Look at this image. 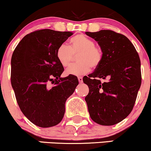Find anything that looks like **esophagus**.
I'll list each match as a JSON object with an SVG mask.
<instances>
[{"instance_id": "obj_1", "label": "esophagus", "mask_w": 151, "mask_h": 151, "mask_svg": "<svg viewBox=\"0 0 151 151\" xmlns=\"http://www.w3.org/2000/svg\"><path fill=\"white\" fill-rule=\"evenodd\" d=\"M78 79L79 83H81L83 82V78L81 77V76H79V77H78Z\"/></svg>"}]
</instances>
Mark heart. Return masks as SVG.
Segmentation results:
<instances>
[{
    "label": "heart",
    "instance_id": "1",
    "mask_svg": "<svg viewBox=\"0 0 151 151\" xmlns=\"http://www.w3.org/2000/svg\"><path fill=\"white\" fill-rule=\"evenodd\" d=\"M77 56L78 63L72 65L65 70L66 76H82L90 71L91 68H96L101 64L103 52L99 47L95 45L93 40L83 35L73 37L70 40V47L62 44L58 47L56 57L63 67L70 64L74 55Z\"/></svg>",
    "mask_w": 151,
    "mask_h": 151
}]
</instances>
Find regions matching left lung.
Returning <instances> with one entry per match:
<instances>
[{
	"label": "left lung",
	"mask_w": 151,
	"mask_h": 151,
	"mask_svg": "<svg viewBox=\"0 0 151 151\" xmlns=\"http://www.w3.org/2000/svg\"><path fill=\"white\" fill-rule=\"evenodd\" d=\"M86 35L94 39L103 52L101 64L83 78L89 88L85 97L89 114L97 124L114 125L133 109L141 85L140 58L124 35L111 30Z\"/></svg>",
	"instance_id": "8db88e82"
}]
</instances>
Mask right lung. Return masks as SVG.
I'll return each mask as SVG.
<instances>
[{"label": "right lung", "instance_id": "obj_1", "mask_svg": "<svg viewBox=\"0 0 151 151\" xmlns=\"http://www.w3.org/2000/svg\"><path fill=\"white\" fill-rule=\"evenodd\" d=\"M71 35L47 29L35 31L26 35L13 52L11 81L17 103L38 127L60 122L66 100L78 85L75 76L60 77L64 68L56 57L58 47Z\"/></svg>", "mask_w": 151, "mask_h": 151}]
</instances>
